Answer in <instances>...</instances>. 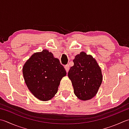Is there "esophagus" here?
<instances>
[{
  "label": "esophagus",
  "mask_w": 129,
  "mask_h": 129,
  "mask_svg": "<svg viewBox=\"0 0 129 129\" xmlns=\"http://www.w3.org/2000/svg\"><path fill=\"white\" fill-rule=\"evenodd\" d=\"M65 70H66L67 72H68V71H69V65H65Z\"/></svg>",
  "instance_id": "esophagus-1"
}]
</instances>
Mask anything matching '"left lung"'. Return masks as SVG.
I'll use <instances>...</instances> for the list:
<instances>
[{
	"label": "left lung",
	"mask_w": 129,
	"mask_h": 129,
	"mask_svg": "<svg viewBox=\"0 0 129 129\" xmlns=\"http://www.w3.org/2000/svg\"><path fill=\"white\" fill-rule=\"evenodd\" d=\"M68 77L71 80L74 92L79 99L86 101L95 96L102 81L101 68L91 55L81 52L73 60Z\"/></svg>",
	"instance_id": "1"
}]
</instances>
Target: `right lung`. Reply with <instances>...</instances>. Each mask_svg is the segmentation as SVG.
Returning a JSON list of instances; mask_svg holds the SVG:
<instances>
[{
    "mask_svg": "<svg viewBox=\"0 0 129 129\" xmlns=\"http://www.w3.org/2000/svg\"><path fill=\"white\" fill-rule=\"evenodd\" d=\"M66 74L59 60L46 50L33 54L23 68L28 88L35 97L43 101L54 97L60 80Z\"/></svg>",
    "mask_w": 129,
    "mask_h": 129,
    "instance_id": "right-lung-1",
    "label": "right lung"
}]
</instances>
